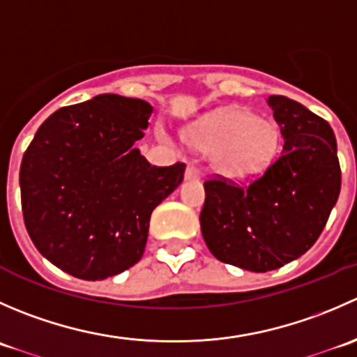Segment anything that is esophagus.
I'll return each instance as SVG.
<instances>
[{"label": "esophagus", "mask_w": 357, "mask_h": 357, "mask_svg": "<svg viewBox=\"0 0 357 357\" xmlns=\"http://www.w3.org/2000/svg\"><path fill=\"white\" fill-rule=\"evenodd\" d=\"M200 171L195 167V165H188L185 171V179L186 181H199L200 179Z\"/></svg>", "instance_id": "1"}]
</instances>
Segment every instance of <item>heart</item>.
<instances>
[{"label": "heart", "mask_w": 357, "mask_h": 357, "mask_svg": "<svg viewBox=\"0 0 357 357\" xmlns=\"http://www.w3.org/2000/svg\"><path fill=\"white\" fill-rule=\"evenodd\" d=\"M186 138L199 152L214 153L215 169L231 179L264 172L282 149L280 126L243 109L208 115L186 131Z\"/></svg>", "instance_id": "obj_1"}]
</instances>
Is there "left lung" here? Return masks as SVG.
<instances>
[{
	"mask_svg": "<svg viewBox=\"0 0 357 357\" xmlns=\"http://www.w3.org/2000/svg\"><path fill=\"white\" fill-rule=\"evenodd\" d=\"M283 139L282 157L248 186L204 185L202 236L226 264L266 273L309 250L340 193L337 139L326 121L287 96H269Z\"/></svg>",
	"mask_w": 357,
	"mask_h": 357,
	"instance_id": "1",
	"label": "left lung"
}]
</instances>
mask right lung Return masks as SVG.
Wrapping results in <instances>:
<instances>
[{
  "label": "right lung",
  "mask_w": 357,
  "mask_h": 357,
  "mask_svg": "<svg viewBox=\"0 0 357 357\" xmlns=\"http://www.w3.org/2000/svg\"><path fill=\"white\" fill-rule=\"evenodd\" d=\"M153 107L105 93L50 115L25 150V228L43 257L75 278L105 280L142 259L150 215L185 164L152 165L135 143Z\"/></svg>",
  "instance_id": "1"
}]
</instances>
